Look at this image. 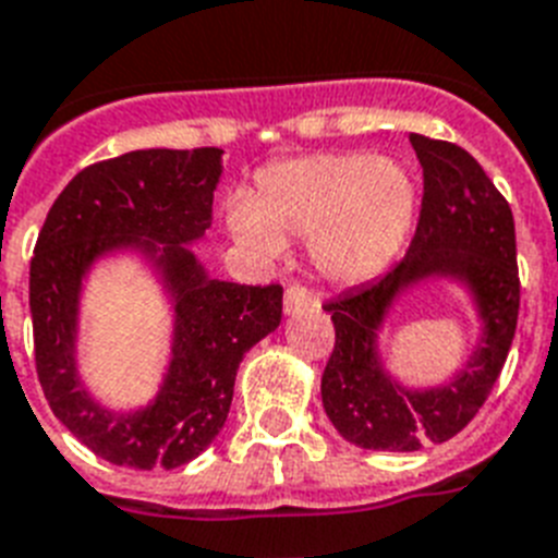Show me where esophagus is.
Listing matches in <instances>:
<instances>
[{
  "instance_id": "1",
  "label": "esophagus",
  "mask_w": 558,
  "mask_h": 558,
  "mask_svg": "<svg viewBox=\"0 0 558 558\" xmlns=\"http://www.w3.org/2000/svg\"><path fill=\"white\" fill-rule=\"evenodd\" d=\"M306 306H312V298H308L306 289L289 287L287 294H283V312H287V315H298V312H303Z\"/></svg>"
}]
</instances>
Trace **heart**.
Masks as SVG:
<instances>
[{
  "label": "heart",
  "instance_id": "heart-1",
  "mask_svg": "<svg viewBox=\"0 0 558 558\" xmlns=\"http://www.w3.org/2000/svg\"><path fill=\"white\" fill-rule=\"evenodd\" d=\"M416 218L414 178L372 153L289 158L257 175L255 201L227 209L232 241L255 260H278L287 241H308L320 278L354 287L380 275Z\"/></svg>",
  "mask_w": 558,
  "mask_h": 558
}]
</instances>
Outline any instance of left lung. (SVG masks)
I'll return each instance as SVG.
<instances>
[{
  "mask_svg": "<svg viewBox=\"0 0 558 558\" xmlns=\"http://www.w3.org/2000/svg\"><path fill=\"white\" fill-rule=\"evenodd\" d=\"M423 167V209L411 250L383 278L326 303L335 323L320 380L337 434L368 451H420L457 437L488 400L519 315L517 232L508 201L474 156L448 142L409 135ZM428 282L466 294L477 323L472 354L442 384L414 387L387 366L381 335L396 303Z\"/></svg>",
  "mask_w": 558,
  "mask_h": 558,
  "instance_id": "8db88e82",
  "label": "left lung"
}]
</instances>
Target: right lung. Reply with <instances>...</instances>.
I'll return each instance as SVG.
<instances>
[{
	"label": "right lung",
	"mask_w": 558,
	"mask_h": 558,
	"mask_svg": "<svg viewBox=\"0 0 558 558\" xmlns=\"http://www.w3.org/2000/svg\"><path fill=\"white\" fill-rule=\"evenodd\" d=\"M223 149H133L78 172L50 207L31 260L36 372L53 414L112 465L178 468L227 423L243 354L280 326L283 289L213 278L192 246L213 227ZM110 259H135L171 312L157 395L116 410L81 374L83 292Z\"/></svg>",
	"instance_id": "1"
}]
</instances>
